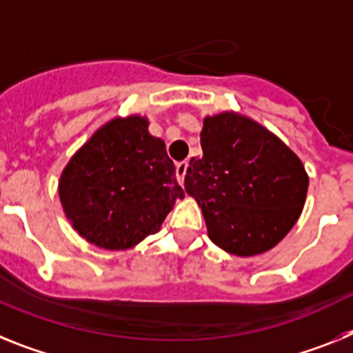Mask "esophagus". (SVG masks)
<instances>
[{"mask_svg":"<svg viewBox=\"0 0 353 353\" xmlns=\"http://www.w3.org/2000/svg\"><path fill=\"white\" fill-rule=\"evenodd\" d=\"M186 170H188V161H179V163L176 165V174H177V179H179V183H185V176H186Z\"/></svg>","mask_w":353,"mask_h":353,"instance_id":"obj_1","label":"esophagus"}]
</instances>
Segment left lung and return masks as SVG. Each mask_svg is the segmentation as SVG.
Returning a JSON list of instances; mask_svg holds the SVG:
<instances>
[{
	"label": "left lung",
	"instance_id": "left-lung-1",
	"mask_svg": "<svg viewBox=\"0 0 353 353\" xmlns=\"http://www.w3.org/2000/svg\"><path fill=\"white\" fill-rule=\"evenodd\" d=\"M202 158L190 159L186 194L197 201L214 245L256 256L299 220L309 177L299 156L261 124L236 113L204 119Z\"/></svg>",
	"mask_w": 353,
	"mask_h": 353
}]
</instances>
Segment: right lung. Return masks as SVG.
Returning a JSON list of instances; mask_svg holds the SVG:
<instances>
[{
	"label": "right lung",
	"instance_id": "1",
	"mask_svg": "<svg viewBox=\"0 0 353 353\" xmlns=\"http://www.w3.org/2000/svg\"><path fill=\"white\" fill-rule=\"evenodd\" d=\"M133 115L113 119L63 168L58 194L67 219L101 249L125 250L154 234L185 192L165 142Z\"/></svg>",
	"mask_w": 353,
	"mask_h": 353
}]
</instances>
